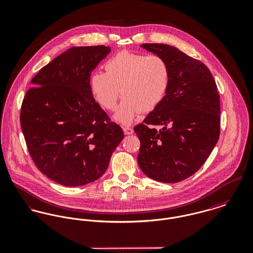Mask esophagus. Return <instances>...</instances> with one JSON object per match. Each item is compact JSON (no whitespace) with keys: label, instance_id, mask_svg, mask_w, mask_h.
Segmentation results:
<instances>
[{"label":"esophagus","instance_id":"34e87169","mask_svg":"<svg viewBox=\"0 0 253 253\" xmlns=\"http://www.w3.org/2000/svg\"><path fill=\"white\" fill-rule=\"evenodd\" d=\"M122 129H123V132H124L125 135H133V134H134V130H133V128H131V127L123 126Z\"/></svg>","mask_w":253,"mask_h":253}]
</instances>
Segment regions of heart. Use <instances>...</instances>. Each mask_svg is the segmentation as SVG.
<instances>
[{
	"label": "heart",
	"instance_id": "obj_1",
	"mask_svg": "<svg viewBox=\"0 0 253 253\" xmlns=\"http://www.w3.org/2000/svg\"><path fill=\"white\" fill-rule=\"evenodd\" d=\"M105 73L95 71L89 77V88L98 104L114 110L121 94L124 96L115 119L130 124L141 112L154 111L166 97L170 84L167 60L156 55L121 51L104 65Z\"/></svg>",
	"mask_w": 253,
	"mask_h": 253
}]
</instances>
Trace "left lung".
Masks as SVG:
<instances>
[{"mask_svg": "<svg viewBox=\"0 0 253 253\" xmlns=\"http://www.w3.org/2000/svg\"><path fill=\"white\" fill-rule=\"evenodd\" d=\"M140 47L167 60L170 84L162 103L134 128L140 141L137 164L153 180L177 183L195 174L218 140L217 87L203 62L173 46L144 43Z\"/></svg>", "mask_w": 253, "mask_h": 253, "instance_id": "1", "label": "left lung"}]
</instances>
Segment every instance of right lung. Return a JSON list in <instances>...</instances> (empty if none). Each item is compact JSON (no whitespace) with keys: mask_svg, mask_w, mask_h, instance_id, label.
<instances>
[{"mask_svg":"<svg viewBox=\"0 0 253 253\" xmlns=\"http://www.w3.org/2000/svg\"><path fill=\"white\" fill-rule=\"evenodd\" d=\"M111 48L72 47L32 79L20 122L39 170L66 187L99 179L124 137L91 94L89 77Z\"/></svg>","mask_w":253,"mask_h":253,"instance_id":"right-lung-1","label":"right lung"}]
</instances>
